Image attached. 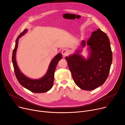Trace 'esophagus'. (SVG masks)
I'll return each instance as SVG.
<instances>
[{
    "instance_id": "obj_1",
    "label": "esophagus",
    "mask_w": 125,
    "mask_h": 125,
    "mask_svg": "<svg viewBox=\"0 0 125 125\" xmlns=\"http://www.w3.org/2000/svg\"><path fill=\"white\" fill-rule=\"evenodd\" d=\"M69 51L66 49H63L62 51V54L63 56L64 57L67 56L69 54Z\"/></svg>"
}]
</instances>
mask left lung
I'll use <instances>...</instances> for the list:
<instances>
[{
  "mask_svg": "<svg viewBox=\"0 0 125 125\" xmlns=\"http://www.w3.org/2000/svg\"><path fill=\"white\" fill-rule=\"evenodd\" d=\"M87 45L89 55L85 59L80 53ZM74 83L83 90H94L108 77L113 60L109 39L100 29L92 32L86 43L82 41L75 53L65 57Z\"/></svg>",
  "mask_w": 125,
  "mask_h": 125,
  "instance_id": "8db88e82",
  "label": "left lung"
}]
</instances>
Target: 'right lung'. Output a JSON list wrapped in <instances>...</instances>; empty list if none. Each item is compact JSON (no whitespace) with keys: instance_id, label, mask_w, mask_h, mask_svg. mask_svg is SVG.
Listing matches in <instances>:
<instances>
[{"instance_id":"obj_1","label":"right lung","mask_w":125,"mask_h":125,"mask_svg":"<svg viewBox=\"0 0 125 125\" xmlns=\"http://www.w3.org/2000/svg\"><path fill=\"white\" fill-rule=\"evenodd\" d=\"M28 31L27 29L20 34L16 41L15 49L12 52V62L14 66L16 76L19 83L25 88L30 91L32 92L41 93L47 92L52 87L54 81V73L59 61L62 58L61 53H58L52 59L50 62L48 69L46 74L39 79H32L25 76L20 70L16 61V52L18 48L19 39L24 35Z\"/></svg>"}]
</instances>
